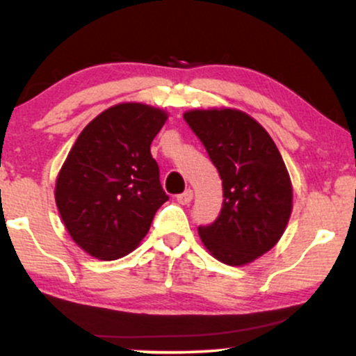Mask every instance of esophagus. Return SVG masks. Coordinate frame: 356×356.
Returning a JSON list of instances; mask_svg holds the SVG:
<instances>
[{
    "instance_id": "34e87169",
    "label": "esophagus",
    "mask_w": 356,
    "mask_h": 356,
    "mask_svg": "<svg viewBox=\"0 0 356 356\" xmlns=\"http://www.w3.org/2000/svg\"><path fill=\"white\" fill-rule=\"evenodd\" d=\"M192 197H194V192L191 189H186L182 194L177 195V202L182 204V206H186V204H189L192 201Z\"/></svg>"
}]
</instances>
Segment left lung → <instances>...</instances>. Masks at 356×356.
I'll use <instances>...</instances> for the list:
<instances>
[{
	"mask_svg": "<svg viewBox=\"0 0 356 356\" xmlns=\"http://www.w3.org/2000/svg\"><path fill=\"white\" fill-rule=\"evenodd\" d=\"M184 120L222 179V207L199 226L216 259L243 266L269 251L291 216L293 191L280 150L254 118L239 110H191Z\"/></svg>",
	"mask_w": 356,
	"mask_h": 356,
	"instance_id": "obj_1",
	"label": "left lung"
}]
</instances>
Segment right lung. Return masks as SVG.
Masks as SVG:
<instances>
[{
  "label": "right lung",
  "instance_id": "right-lung-1",
  "mask_svg": "<svg viewBox=\"0 0 356 356\" xmlns=\"http://www.w3.org/2000/svg\"><path fill=\"white\" fill-rule=\"evenodd\" d=\"M167 113L120 104L81 130L56 179L55 199L72 239L99 259H118L145 238L169 195L150 144Z\"/></svg>",
  "mask_w": 356,
  "mask_h": 356
}]
</instances>
